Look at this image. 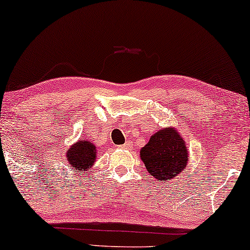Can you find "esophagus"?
Masks as SVG:
<instances>
[{
  "label": "esophagus",
  "instance_id": "obj_1",
  "mask_svg": "<svg viewBox=\"0 0 250 250\" xmlns=\"http://www.w3.org/2000/svg\"><path fill=\"white\" fill-rule=\"evenodd\" d=\"M120 147H121V148H125V150H127V148L130 147V144H129V143H125V144H122L121 146H120Z\"/></svg>",
  "mask_w": 250,
  "mask_h": 250
}]
</instances>
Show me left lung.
I'll return each mask as SVG.
<instances>
[{
	"label": "left lung",
	"mask_w": 250,
	"mask_h": 250,
	"mask_svg": "<svg viewBox=\"0 0 250 250\" xmlns=\"http://www.w3.org/2000/svg\"><path fill=\"white\" fill-rule=\"evenodd\" d=\"M141 159L154 179L165 182L182 172L188 164L186 142L174 128H163L141 148Z\"/></svg>",
	"instance_id": "1"
}]
</instances>
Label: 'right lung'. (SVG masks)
<instances>
[{"mask_svg": "<svg viewBox=\"0 0 250 250\" xmlns=\"http://www.w3.org/2000/svg\"><path fill=\"white\" fill-rule=\"evenodd\" d=\"M97 148L90 141H78L67 152V160L76 172L86 170L93 166L97 159Z\"/></svg>", "mask_w": 250, "mask_h": 250, "instance_id": "add662e5", "label": "right lung"}]
</instances>
